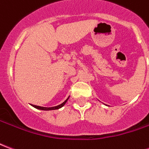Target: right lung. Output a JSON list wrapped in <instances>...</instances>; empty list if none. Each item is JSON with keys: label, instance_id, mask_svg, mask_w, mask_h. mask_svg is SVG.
<instances>
[{"label": "right lung", "instance_id": "obj_1", "mask_svg": "<svg viewBox=\"0 0 149 149\" xmlns=\"http://www.w3.org/2000/svg\"><path fill=\"white\" fill-rule=\"evenodd\" d=\"M69 98V97H68ZM68 99H66V100L63 102L62 104H59L57 106H55V107H51V108H46V107H41V106H37V105H34V104H32V106L34 107V108H36L37 109H40V110H45V111H48V110H55V109H61L62 107L64 106L65 104V103L67 102V100H68Z\"/></svg>", "mask_w": 149, "mask_h": 149}]
</instances>
